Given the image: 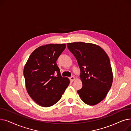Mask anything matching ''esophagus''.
Returning <instances> with one entry per match:
<instances>
[{"mask_svg":"<svg viewBox=\"0 0 131 131\" xmlns=\"http://www.w3.org/2000/svg\"><path fill=\"white\" fill-rule=\"evenodd\" d=\"M70 81H71V82H73V81H74V80H75V77H74V76H72V77L70 78Z\"/></svg>","mask_w":131,"mask_h":131,"instance_id":"esophagus-1","label":"esophagus"}]
</instances>
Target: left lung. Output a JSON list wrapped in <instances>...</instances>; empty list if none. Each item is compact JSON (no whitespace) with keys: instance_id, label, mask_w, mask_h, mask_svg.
<instances>
[{"instance_id":"obj_1","label":"left lung","mask_w":131,"mask_h":131,"mask_svg":"<svg viewBox=\"0 0 131 131\" xmlns=\"http://www.w3.org/2000/svg\"><path fill=\"white\" fill-rule=\"evenodd\" d=\"M81 71L82 88L78 91L86 104L95 105L106 97L113 83V74L109 58L100 46L83 42L68 43Z\"/></svg>"}]
</instances>
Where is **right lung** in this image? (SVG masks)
Returning a JSON list of instances; mask_svg holds the SVG:
<instances>
[{
    "label": "right lung",
    "instance_id": "1",
    "mask_svg": "<svg viewBox=\"0 0 131 131\" xmlns=\"http://www.w3.org/2000/svg\"><path fill=\"white\" fill-rule=\"evenodd\" d=\"M65 44H48L34 50L24 68L27 93L39 105L50 107L61 98L70 80L61 76L56 61Z\"/></svg>",
    "mask_w": 131,
    "mask_h": 131
}]
</instances>
